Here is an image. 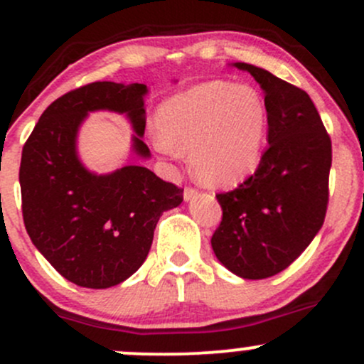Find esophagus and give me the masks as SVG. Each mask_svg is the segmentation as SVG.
Listing matches in <instances>:
<instances>
[{"mask_svg": "<svg viewBox=\"0 0 364 364\" xmlns=\"http://www.w3.org/2000/svg\"><path fill=\"white\" fill-rule=\"evenodd\" d=\"M197 195H198V190L193 188V186H186L185 192H183V197H185V200H193Z\"/></svg>", "mask_w": 364, "mask_h": 364, "instance_id": "1", "label": "esophagus"}]
</instances>
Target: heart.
<instances>
[{"label": "heart", "instance_id": "obj_1", "mask_svg": "<svg viewBox=\"0 0 364 364\" xmlns=\"http://www.w3.org/2000/svg\"><path fill=\"white\" fill-rule=\"evenodd\" d=\"M267 127L269 109L258 90L214 80L160 106L155 148L169 156L190 153L202 181L230 186L258 167Z\"/></svg>", "mask_w": 364, "mask_h": 364}]
</instances>
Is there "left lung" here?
<instances>
[{
  "instance_id": "left-lung-1",
  "label": "left lung",
  "mask_w": 364,
  "mask_h": 364,
  "mask_svg": "<svg viewBox=\"0 0 364 364\" xmlns=\"http://www.w3.org/2000/svg\"><path fill=\"white\" fill-rule=\"evenodd\" d=\"M235 66L265 92L269 148L255 174L216 195L223 216L211 246L230 272L267 279L288 269L323 227L331 139L307 92L262 68Z\"/></svg>"
}]
</instances>
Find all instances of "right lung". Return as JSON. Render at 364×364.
<instances>
[{
  "mask_svg": "<svg viewBox=\"0 0 364 364\" xmlns=\"http://www.w3.org/2000/svg\"><path fill=\"white\" fill-rule=\"evenodd\" d=\"M143 83L94 82L52 102L22 148V218L36 250L76 286L105 289L139 269L164 211L183 202V188L150 169L125 166L95 176L76 156V132L89 112L125 113L132 122L134 151L150 156L141 139Z\"/></svg>",
  "mask_w": 364,
  "mask_h": 364,
  "instance_id": "right-lung-1",
  "label": "right lung"
}]
</instances>
